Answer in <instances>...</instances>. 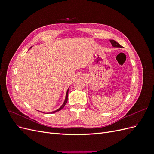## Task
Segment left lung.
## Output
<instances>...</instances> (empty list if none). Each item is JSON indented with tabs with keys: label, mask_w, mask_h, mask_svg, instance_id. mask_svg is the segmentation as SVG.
<instances>
[{
	"label": "left lung",
	"mask_w": 154,
	"mask_h": 154,
	"mask_svg": "<svg viewBox=\"0 0 154 154\" xmlns=\"http://www.w3.org/2000/svg\"><path fill=\"white\" fill-rule=\"evenodd\" d=\"M110 43L112 44V45L113 46V47H116V48H122V46L120 44H119L117 42L114 40H110Z\"/></svg>",
	"instance_id": "obj_1"
}]
</instances>
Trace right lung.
<instances>
[{
  "label": "right lung",
  "mask_w": 154,
  "mask_h": 154,
  "mask_svg": "<svg viewBox=\"0 0 154 154\" xmlns=\"http://www.w3.org/2000/svg\"><path fill=\"white\" fill-rule=\"evenodd\" d=\"M68 92H69V89H68V90H67V93H66V100H65V101H64V103H63V105H62L61 106H60L58 109H57V110L53 111V112H51V114H53V113H55V112H58V111H60V110L62 109L63 108L64 106L66 105V104L67 103V98H68Z\"/></svg>",
  "instance_id": "1"
}]
</instances>
